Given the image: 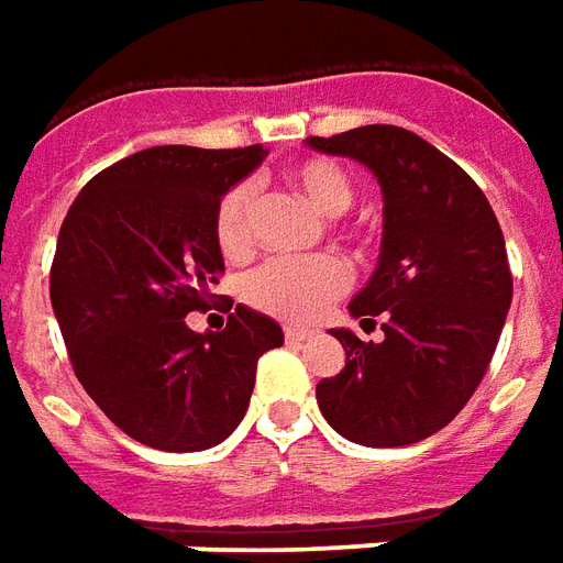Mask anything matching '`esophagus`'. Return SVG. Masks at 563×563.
<instances>
[{
	"label": "esophagus",
	"instance_id": "34e87169",
	"mask_svg": "<svg viewBox=\"0 0 563 563\" xmlns=\"http://www.w3.org/2000/svg\"><path fill=\"white\" fill-rule=\"evenodd\" d=\"M283 334H286V341H289V343H305V341H310V338H313V331H310V329H286Z\"/></svg>",
	"mask_w": 563,
	"mask_h": 563
}]
</instances>
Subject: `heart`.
Instances as JSON below:
<instances>
[{
    "label": "heart",
    "mask_w": 563,
    "mask_h": 563,
    "mask_svg": "<svg viewBox=\"0 0 563 563\" xmlns=\"http://www.w3.org/2000/svg\"><path fill=\"white\" fill-rule=\"evenodd\" d=\"M286 180L319 210L343 213L353 201V177L331 159L295 162ZM256 192L250 184H234L213 210V244L225 258H244L253 250ZM358 234V232H350ZM350 286L343 258L322 253L310 258H271L244 274L241 298L246 305L283 322H310Z\"/></svg>",
    "instance_id": "heart-1"
}]
</instances>
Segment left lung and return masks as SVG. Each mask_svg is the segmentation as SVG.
Returning <instances> with one entry per match:
<instances>
[{
	"label": "left lung",
	"instance_id": "obj_1",
	"mask_svg": "<svg viewBox=\"0 0 563 563\" xmlns=\"http://www.w3.org/2000/svg\"><path fill=\"white\" fill-rule=\"evenodd\" d=\"M307 144L365 162L383 186V250L355 295L383 341L331 331L346 367L319 379L329 424L362 446H410L471 401L512 301L507 244L483 189L434 144L401 126H358Z\"/></svg>",
	"mask_w": 563,
	"mask_h": 563
}]
</instances>
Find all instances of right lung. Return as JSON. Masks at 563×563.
Masks as SVG:
<instances>
[{
    "label": "right lung",
    "mask_w": 563,
    "mask_h": 563,
    "mask_svg": "<svg viewBox=\"0 0 563 563\" xmlns=\"http://www.w3.org/2000/svg\"><path fill=\"white\" fill-rule=\"evenodd\" d=\"M262 144L132 153L71 201L51 265V305L75 377L111 422L144 446L198 452L244 419L274 319L232 301L225 329L198 334L220 283V196L256 168Z\"/></svg>",
    "instance_id": "right-lung-1"
}]
</instances>
